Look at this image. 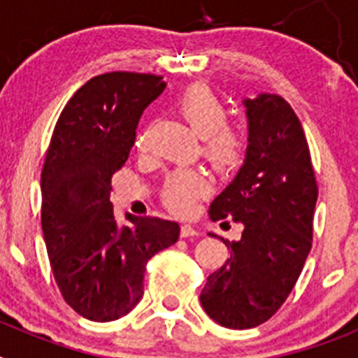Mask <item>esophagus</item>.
<instances>
[{
	"label": "esophagus",
	"mask_w": 358,
	"mask_h": 358,
	"mask_svg": "<svg viewBox=\"0 0 358 358\" xmlns=\"http://www.w3.org/2000/svg\"><path fill=\"white\" fill-rule=\"evenodd\" d=\"M197 235H201V231H199L197 227L192 226V224H185V226L181 227L182 238H186V236H197Z\"/></svg>",
	"instance_id": "1"
}]
</instances>
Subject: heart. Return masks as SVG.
Listing matches in <instances>:
<instances>
[{
	"instance_id": "heart-1",
	"label": "heart",
	"mask_w": 358,
	"mask_h": 358,
	"mask_svg": "<svg viewBox=\"0 0 358 358\" xmlns=\"http://www.w3.org/2000/svg\"><path fill=\"white\" fill-rule=\"evenodd\" d=\"M173 107L194 129L202 141V156L218 172H233L240 166L245 152V138L236 125L226 122L227 109L210 87L202 84L188 85L176 98ZM138 148L145 147V136H138ZM211 192V179L204 170L179 169L164 182V201L181 213L194 210L195 202Z\"/></svg>"
}]
</instances>
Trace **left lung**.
Instances as JSON below:
<instances>
[{"mask_svg":"<svg viewBox=\"0 0 358 358\" xmlns=\"http://www.w3.org/2000/svg\"><path fill=\"white\" fill-rule=\"evenodd\" d=\"M249 145L242 169L210 206L213 222L243 226L231 256L208 276L201 305L233 330L255 328L278 312L312 248L317 182L301 122L278 94L245 98Z\"/></svg>","mask_w":358,"mask_h":358,"instance_id":"1","label":"left lung"}]
</instances>
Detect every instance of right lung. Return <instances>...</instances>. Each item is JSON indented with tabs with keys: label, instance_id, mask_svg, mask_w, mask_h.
<instances>
[{
	"label": "right lung",
	"instance_id": "obj_1",
	"mask_svg": "<svg viewBox=\"0 0 358 358\" xmlns=\"http://www.w3.org/2000/svg\"><path fill=\"white\" fill-rule=\"evenodd\" d=\"M163 77L113 71L85 82L53 129L41 172V224L53 276L77 314L115 321L143 296L147 262L179 238V224L125 215L118 224L110 179L136 140L143 110L164 91Z\"/></svg>",
	"mask_w": 358,
	"mask_h": 358
}]
</instances>
